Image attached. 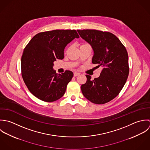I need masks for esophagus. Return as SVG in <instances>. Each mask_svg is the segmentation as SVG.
Here are the masks:
<instances>
[{
  "label": "esophagus",
  "instance_id": "obj_1",
  "mask_svg": "<svg viewBox=\"0 0 150 150\" xmlns=\"http://www.w3.org/2000/svg\"><path fill=\"white\" fill-rule=\"evenodd\" d=\"M79 75H80V74L78 73V72H74V76H77Z\"/></svg>",
  "mask_w": 150,
  "mask_h": 150
}]
</instances>
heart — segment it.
I'll use <instances>...</instances> for the list:
<instances>
[{
  "label": "heart",
  "mask_w": 150,
  "mask_h": 150,
  "mask_svg": "<svg viewBox=\"0 0 150 150\" xmlns=\"http://www.w3.org/2000/svg\"><path fill=\"white\" fill-rule=\"evenodd\" d=\"M85 45H86V44H85Z\"/></svg>",
  "instance_id": "1"
}]
</instances>
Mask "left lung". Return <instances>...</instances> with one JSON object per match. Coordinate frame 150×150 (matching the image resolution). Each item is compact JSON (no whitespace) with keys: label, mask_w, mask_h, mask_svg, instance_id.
<instances>
[{"label":"left lung","mask_w":150,"mask_h":150,"mask_svg":"<svg viewBox=\"0 0 150 150\" xmlns=\"http://www.w3.org/2000/svg\"><path fill=\"white\" fill-rule=\"evenodd\" d=\"M80 36L89 43L94 54L92 63L101 66L98 78L82 85L83 95L91 103L103 104L114 99L125 85L129 75L128 54L120 39L108 32L96 30H77Z\"/></svg>","instance_id":"8db88e82"}]
</instances>
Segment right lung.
<instances>
[{"instance_id":"right-lung-1","label":"right lung","mask_w":150,"mask_h":150,"mask_svg":"<svg viewBox=\"0 0 150 150\" xmlns=\"http://www.w3.org/2000/svg\"><path fill=\"white\" fill-rule=\"evenodd\" d=\"M79 36L75 30H56L35 35L24 49L21 57L23 80L30 93L46 102L59 100L64 94L74 74H57L53 69L56 59H64V49Z\"/></svg>"}]
</instances>
